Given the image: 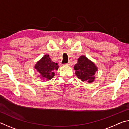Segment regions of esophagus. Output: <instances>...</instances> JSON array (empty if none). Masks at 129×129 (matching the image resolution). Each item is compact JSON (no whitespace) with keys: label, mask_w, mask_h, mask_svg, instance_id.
Listing matches in <instances>:
<instances>
[{"label":"esophagus","mask_w":129,"mask_h":129,"mask_svg":"<svg viewBox=\"0 0 129 129\" xmlns=\"http://www.w3.org/2000/svg\"><path fill=\"white\" fill-rule=\"evenodd\" d=\"M66 65H72V61L69 60V62H68L67 64H66Z\"/></svg>","instance_id":"1"}]
</instances>
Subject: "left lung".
<instances>
[{
    "instance_id": "1",
    "label": "left lung",
    "mask_w": 129,
    "mask_h": 129,
    "mask_svg": "<svg viewBox=\"0 0 129 129\" xmlns=\"http://www.w3.org/2000/svg\"><path fill=\"white\" fill-rule=\"evenodd\" d=\"M74 69L76 76L82 81L91 83L94 80L95 73L97 71V67L85 56L80 57L77 63L74 66Z\"/></svg>"
}]
</instances>
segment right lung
<instances>
[{
  "mask_svg": "<svg viewBox=\"0 0 129 129\" xmlns=\"http://www.w3.org/2000/svg\"><path fill=\"white\" fill-rule=\"evenodd\" d=\"M59 67L57 63L52 62L49 55H45L36 63L35 68L38 72V77L41 80H49L54 76V72Z\"/></svg>",
  "mask_w": 129,
  "mask_h": 129,
  "instance_id": "1",
  "label": "right lung"
}]
</instances>
